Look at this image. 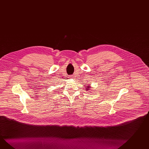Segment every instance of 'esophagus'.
Returning <instances> with one entry per match:
<instances>
[{
	"label": "esophagus",
	"instance_id": "obj_1",
	"mask_svg": "<svg viewBox=\"0 0 149 149\" xmlns=\"http://www.w3.org/2000/svg\"><path fill=\"white\" fill-rule=\"evenodd\" d=\"M70 77L71 79H74V76H73V75H72V76H70Z\"/></svg>",
	"mask_w": 149,
	"mask_h": 149
}]
</instances>
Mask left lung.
<instances>
[{
    "label": "left lung",
    "instance_id": "obj_1",
    "mask_svg": "<svg viewBox=\"0 0 149 149\" xmlns=\"http://www.w3.org/2000/svg\"><path fill=\"white\" fill-rule=\"evenodd\" d=\"M90 87H91L90 86H86V91H89V90H90V88H89Z\"/></svg>",
    "mask_w": 149,
    "mask_h": 149
}]
</instances>
